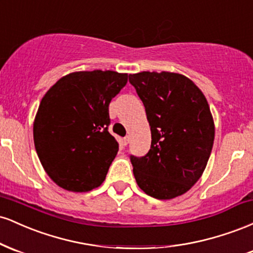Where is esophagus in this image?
<instances>
[{"label": "esophagus", "instance_id": "obj_1", "mask_svg": "<svg viewBox=\"0 0 253 253\" xmlns=\"http://www.w3.org/2000/svg\"><path fill=\"white\" fill-rule=\"evenodd\" d=\"M128 143H129V136H125V138L123 139V145L124 146H126Z\"/></svg>", "mask_w": 253, "mask_h": 253}]
</instances>
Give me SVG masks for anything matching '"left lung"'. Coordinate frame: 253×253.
<instances>
[{
  "mask_svg": "<svg viewBox=\"0 0 253 253\" xmlns=\"http://www.w3.org/2000/svg\"><path fill=\"white\" fill-rule=\"evenodd\" d=\"M151 127V149L130 156L139 188L158 200L183 195L199 181L214 143L210 104L193 81L175 72L129 75Z\"/></svg>",
  "mask_w": 253,
  "mask_h": 253,
  "instance_id": "left-lung-1",
  "label": "left lung"
}]
</instances>
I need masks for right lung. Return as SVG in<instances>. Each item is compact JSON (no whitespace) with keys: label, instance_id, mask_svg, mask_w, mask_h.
<instances>
[{"label":"right lung","instance_id":"right-lung-1","mask_svg":"<svg viewBox=\"0 0 253 253\" xmlns=\"http://www.w3.org/2000/svg\"><path fill=\"white\" fill-rule=\"evenodd\" d=\"M127 74L78 71L52 85L33 124L38 157L63 189L83 193L100 187L119 150L108 132L109 103L126 85Z\"/></svg>","mask_w":253,"mask_h":253}]
</instances>
